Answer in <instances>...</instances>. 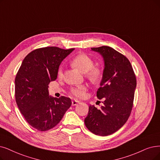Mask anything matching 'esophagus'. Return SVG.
<instances>
[{
    "instance_id": "obj_1",
    "label": "esophagus",
    "mask_w": 160,
    "mask_h": 160,
    "mask_svg": "<svg viewBox=\"0 0 160 160\" xmlns=\"http://www.w3.org/2000/svg\"><path fill=\"white\" fill-rule=\"evenodd\" d=\"M79 101L78 100H72V106H76V105H78V104H79Z\"/></svg>"
}]
</instances>
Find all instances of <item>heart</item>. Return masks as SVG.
<instances>
[{
	"label": "heart",
	"mask_w": 160,
	"mask_h": 160,
	"mask_svg": "<svg viewBox=\"0 0 160 160\" xmlns=\"http://www.w3.org/2000/svg\"><path fill=\"white\" fill-rule=\"evenodd\" d=\"M71 63L73 67L79 69L82 73H86L87 78L91 82L97 83L101 81L103 77V69L98 66H94V60L90 56L85 54H79L72 59ZM63 73V69L60 67L58 69V75L61 77ZM87 87L81 85L72 87L69 93L72 97L78 98H83L86 96Z\"/></svg>",
	"instance_id": "heart-1"
}]
</instances>
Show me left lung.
I'll return each mask as SVG.
<instances>
[{"label": "left lung", "mask_w": 160, "mask_h": 160, "mask_svg": "<svg viewBox=\"0 0 160 160\" xmlns=\"http://www.w3.org/2000/svg\"><path fill=\"white\" fill-rule=\"evenodd\" d=\"M91 49L99 52L104 60L103 77L97 92V98L104 101L100 109L89 106L85 124L92 133L104 137L118 131L129 119L137 79L129 60L124 55L107 46Z\"/></svg>", "instance_id": "left-lung-1"}]
</instances>
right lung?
I'll return each mask as SVG.
<instances>
[{"mask_svg":"<svg viewBox=\"0 0 160 160\" xmlns=\"http://www.w3.org/2000/svg\"><path fill=\"white\" fill-rule=\"evenodd\" d=\"M73 50L56 47L35 49L25 57L16 74V104L27 122L38 131L52 129L72 105L69 98L50 97L48 88L50 82L56 79L62 60Z\"/></svg>","mask_w":160,"mask_h":160,"instance_id":"right-lung-1","label":"right lung"}]
</instances>
